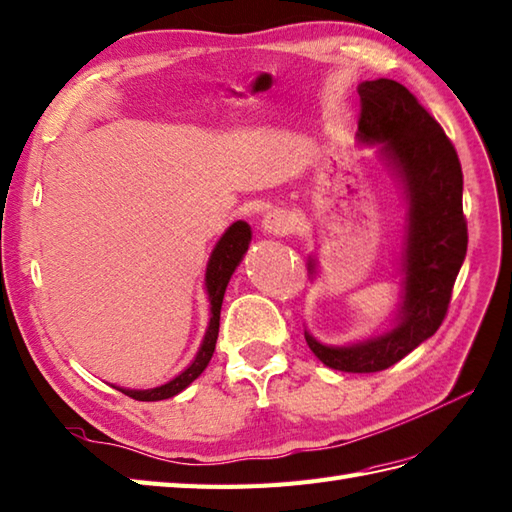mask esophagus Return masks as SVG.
<instances>
[{"label": "esophagus", "instance_id": "esophagus-1", "mask_svg": "<svg viewBox=\"0 0 512 512\" xmlns=\"http://www.w3.org/2000/svg\"><path fill=\"white\" fill-rule=\"evenodd\" d=\"M261 229H264V233L275 235V237L288 235L292 231V220L288 216V211H283V209L268 211L264 220H261Z\"/></svg>", "mask_w": 512, "mask_h": 512}]
</instances>
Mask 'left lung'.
Here are the masks:
<instances>
[{"instance_id":"1","label":"left lung","mask_w":512,"mask_h":512,"mask_svg":"<svg viewBox=\"0 0 512 512\" xmlns=\"http://www.w3.org/2000/svg\"><path fill=\"white\" fill-rule=\"evenodd\" d=\"M358 144L375 146L401 189L406 218L397 257L399 303L390 329L349 344H325L305 329L307 347L342 373H377L432 338L447 314L467 255L462 170L441 124L397 80H364ZM312 279L318 261L307 257Z\"/></svg>"}]
</instances>
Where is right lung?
<instances>
[{
  "label": "right lung",
  "mask_w": 512,
  "mask_h": 512,
  "mask_svg": "<svg viewBox=\"0 0 512 512\" xmlns=\"http://www.w3.org/2000/svg\"><path fill=\"white\" fill-rule=\"evenodd\" d=\"M253 231L246 222L237 220L231 227L222 233L218 240L216 248L211 251V257L207 261V270H205V290H207V299H209V325L205 331V338H202L196 358L192 360L185 371L172 377L168 384L154 386L148 390H133V388H122V386H113L124 395L133 397L137 401H161V399H170L178 392H183L189 384L194 382L200 373L205 371L213 351H216V340H218V329H220V310H222V299L224 292H227V285L231 281V275L235 268L240 266V261L244 259L248 244H251Z\"/></svg>",
  "instance_id": "obj_1"
}]
</instances>
